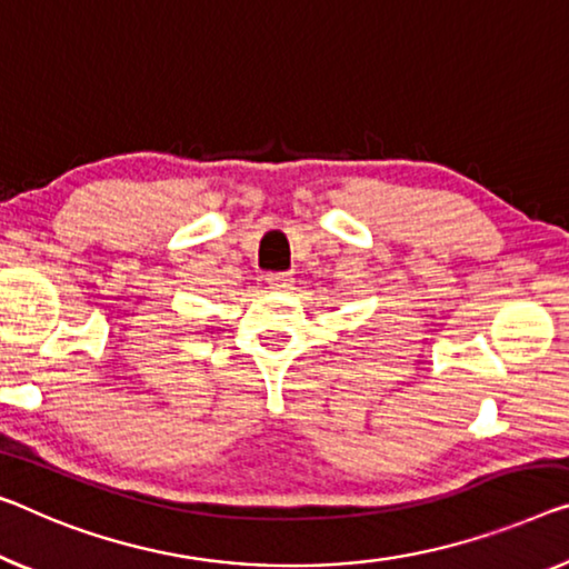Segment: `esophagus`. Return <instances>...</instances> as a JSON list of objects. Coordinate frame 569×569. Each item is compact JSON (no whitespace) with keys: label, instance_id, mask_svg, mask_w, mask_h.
<instances>
[{"label":"esophagus","instance_id":"34e87169","mask_svg":"<svg viewBox=\"0 0 569 569\" xmlns=\"http://www.w3.org/2000/svg\"><path fill=\"white\" fill-rule=\"evenodd\" d=\"M268 286L276 288V291H288V288L293 286V278L288 273H268Z\"/></svg>","mask_w":569,"mask_h":569}]
</instances>
